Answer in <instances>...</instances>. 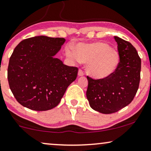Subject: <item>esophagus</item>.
I'll list each match as a JSON object with an SVG mask.
<instances>
[{
	"instance_id": "34e87169",
	"label": "esophagus",
	"mask_w": 151,
	"mask_h": 151,
	"mask_svg": "<svg viewBox=\"0 0 151 151\" xmlns=\"http://www.w3.org/2000/svg\"><path fill=\"white\" fill-rule=\"evenodd\" d=\"M78 75L79 76V77H81V76H83L84 75V72L81 69L79 70V72H78Z\"/></svg>"
}]
</instances>
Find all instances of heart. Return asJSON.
<instances>
[{
	"mask_svg": "<svg viewBox=\"0 0 151 151\" xmlns=\"http://www.w3.org/2000/svg\"><path fill=\"white\" fill-rule=\"evenodd\" d=\"M66 56L76 62L87 63V72L96 79H106L112 75L120 64V55L108 44L101 42L79 44L75 51L68 48Z\"/></svg>",
	"mask_w": 151,
	"mask_h": 151,
	"instance_id": "b5f03b06",
	"label": "heart"
}]
</instances>
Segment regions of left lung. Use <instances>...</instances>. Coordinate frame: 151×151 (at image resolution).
Segmentation results:
<instances>
[{
  "instance_id": "1",
  "label": "left lung",
  "mask_w": 151,
  "mask_h": 151,
  "mask_svg": "<svg viewBox=\"0 0 151 151\" xmlns=\"http://www.w3.org/2000/svg\"><path fill=\"white\" fill-rule=\"evenodd\" d=\"M120 55L116 72L106 79L88 77L86 97L91 107L100 113L117 112L134 99L140 81L141 61L136 49L129 42L114 36Z\"/></svg>"
}]
</instances>
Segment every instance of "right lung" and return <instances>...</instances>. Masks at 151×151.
I'll use <instances>...</instances> for the list:
<instances>
[{
    "mask_svg": "<svg viewBox=\"0 0 151 151\" xmlns=\"http://www.w3.org/2000/svg\"><path fill=\"white\" fill-rule=\"evenodd\" d=\"M65 40L36 36L21 42L9 58L7 79L19 104L35 111L51 109L77 77L78 68L54 58Z\"/></svg>",
    "mask_w": 151,
    "mask_h": 151,
    "instance_id": "obj_1",
    "label": "right lung"
}]
</instances>
